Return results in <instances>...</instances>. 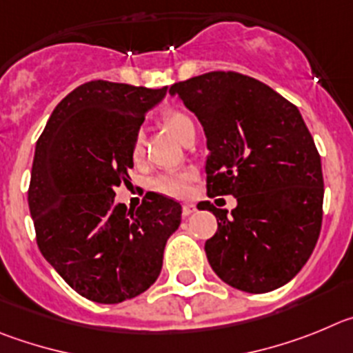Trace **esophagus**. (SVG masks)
Wrapping results in <instances>:
<instances>
[{"mask_svg": "<svg viewBox=\"0 0 353 353\" xmlns=\"http://www.w3.org/2000/svg\"><path fill=\"white\" fill-rule=\"evenodd\" d=\"M196 211L195 204H183V216H190Z\"/></svg>", "mask_w": 353, "mask_h": 353, "instance_id": "34e87169", "label": "esophagus"}]
</instances>
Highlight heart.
I'll use <instances>...</instances> for the list:
<instances>
[{
  "label": "heart",
  "mask_w": 353,
  "mask_h": 353,
  "mask_svg": "<svg viewBox=\"0 0 353 353\" xmlns=\"http://www.w3.org/2000/svg\"><path fill=\"white\" fill-rule=\"evenodd\" d=\"M161 125L165 128L172 132L179 141H183L192 130H195V123L192 117L181 109H165L160 116ZM144 133L137 132L133 135L132 144H130V157L133 161H141L142 154H144ZM193 174L192 172H170V174H161L157 179L153 181V188L157 192L165 193L169 196H186L190 193V186H192Z\"/></svg>",
  "instance_id": "1"
}]
</instances>
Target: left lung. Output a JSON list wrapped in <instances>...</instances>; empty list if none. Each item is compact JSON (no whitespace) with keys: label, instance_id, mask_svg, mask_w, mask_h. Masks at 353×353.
Returning a JSON list of instances; mask_svg holds the SVG:
<instances>
[{"label":"left lung","instance_id":"obj_1","mask_svg":"<svg viewBox=\"0 0 353 353\" xmlns=\"http://www.w3.org/2000/svg\"><path fill=\"white\" fill-rule=\"evenodd\" d=\"M208 137L205 190L232 195L205 241L212 271L230 287L265 294L288 283L313 253L322 227L320 154L299 109L239 72H208L170 85Z\"/></svg>","mask_w":353,"mask_h":353}]
</instances>
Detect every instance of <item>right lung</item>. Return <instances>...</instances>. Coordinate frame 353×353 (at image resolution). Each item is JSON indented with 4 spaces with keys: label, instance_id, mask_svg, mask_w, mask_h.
<instances>
[{
    "label": "right lung",
    "instance_id": "obj_1",
    "mask_svg": "<svg viewBox=\"0 0 353 353\" xmlns=\"http://www.w3.org/2000/svg\"><path fill=\"white\" fill-rule=\"evenodd\" d=\"M167 88L91 81L63 98L37 141L28 204L47 262L85 299L116 304L160 276L181 205L148 192L137 211L114 202L128 184L130 144Z\"/></svg>",
    "mask_w": 353,
    "mask_h": 353
}]
</instances>
